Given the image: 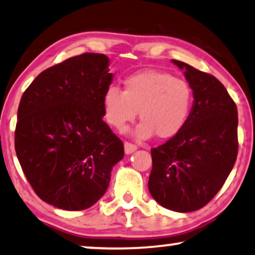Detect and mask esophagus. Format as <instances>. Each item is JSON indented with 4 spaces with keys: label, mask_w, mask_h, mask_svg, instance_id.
I'll list each match as a JSON object with an SVG mask.
<instances>
[{
    "label": "esophagus",
    "mask_w": 255,
    "mask_h": 255,
    "mask_svg": "<svg viewBox=\"0 0 255 255\" xmlns=\"http://www.w3.org/2000/svg\"><path fill=\"white\" fill-rule=\"evenodd\" d=\"M137 147L133 143H130V142H125V152L126 154H131V152H134L136 150Z\"/></svg>",
    "instance_id": "esophagus-1"
}]
</instances>
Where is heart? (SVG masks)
Instances as JSON below:
<instances>
[{"label":"heart","instance_id":"obj_1","mask_svg":"<svg viewBox=\"0 0 255 255\" xmlns=\"http://www.w3.org/2000/svg\"><path fill=\"white\" fill-rule=\"evenodd\" d=\"M193 93L185 80L170 73L145 70L124 80V91L108 86L103 94L104 119L120 133L140 115L136 135L148 138L157 134L168 138L177 135L188 122Z\"/></svg>","mask_w":255,"mask_h":255}]
</instances>
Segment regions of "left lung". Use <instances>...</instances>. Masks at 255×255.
I'll return each mask as SVG.
<instances>
[{
  "label": "left lung",
  "mask_w": 255,
  "mask_h": 255,
  "mask_svg": "<svg viewBox=\"0 0 255 255\" xmlns=\"http://www.w3.org/2000/svg\"><path fill=\"white\" fill-rule=\"evenodd\" d=\"M193 93L184 128L151 149L148 188L163 208L176 212L202 209L222 189L238 155V111L224 85L179 60Z\"/></svg>",
  "instance_id": "1"
}]
</instances>
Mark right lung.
<instances>
[{
	"mask_svg": "<svg viewBox=\"0 0 255 255\" xmlns=\"http://www.w3.org/2000/svg\"><path fill=\"white\" fill-rule=\"evenodd\" d=\"M110 59L83 53L51 66L23 93L16 155L42 201L67 211L91 208L106 192L124 143L103 120Z\"/></svg>",
	"mask_w": 255,
	"mask_h": 255,
	"instance_id": "obj_1",
	"label": "right lung"
}]
</instances>
